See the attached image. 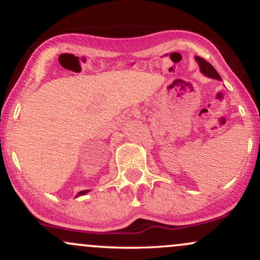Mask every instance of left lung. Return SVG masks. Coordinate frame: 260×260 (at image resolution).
<instances>
[{"label": "left lung", "mask_w": 260, "mask_h": 260, "mask_svg": "<svg viewBox=\"0 0 260 260\" xmlns=\"http://www.w3.org/2000/svg\"><path fill=\"white\" fill-rule=\"evenodd\" d=\"M196 61L198 62L199 68H201V72L204 74V76L209 77V78H213V79H217V80H221V77L219 76V73L216 72L215 68L213 67L208 61H205L204 58L199 57V56H196Z\"/></svg>", "instance_id": "8db88e82"}]
</instances>
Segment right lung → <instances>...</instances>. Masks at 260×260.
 <instances>
[{"label":"right lung","instance_id":"obj_1","mask_svg":"<svg viewBox=\"0 0 260 260\" xmlns=\"http://www.w3.org/2000/svg\"><path fill=\"white\" fill-rule=\"evenodd\" d=\"M88 192H89L88 189H86V190H80V192L78 193V194H77V197H78V196H84L85 193H88Z\"/></svg>","mask_w":260,"mask_h":260}]
</instances>
